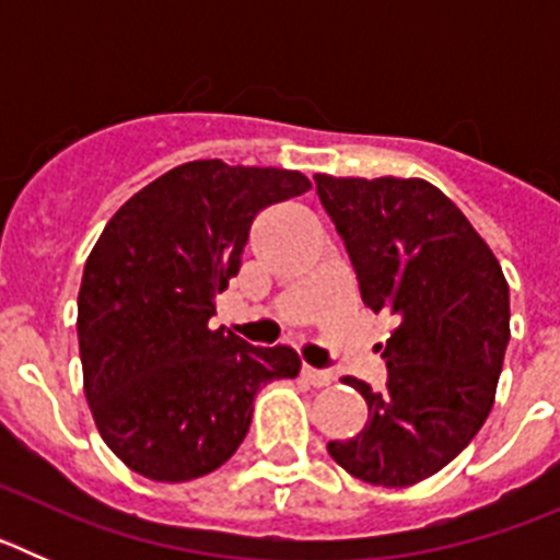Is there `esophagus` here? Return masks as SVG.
Here are the masks:
<instances>
[{
	"label": "esophagus",
	"mask_w": 560,
	"mask_h": 560,
	"mask_svg": "<svg viewBox=\"0 0 560 560\" xmlns=\"http://www.w3.org/2000/svg\"><path fill=\"white\" fill-rule=\"evenodd\" d=\"M303 378L308 384H314V387H328V384H334V373L330 370H316L308 368V364H303Z\"/></svg>",
	"instance_id": "obj_1"
}]
</instances>
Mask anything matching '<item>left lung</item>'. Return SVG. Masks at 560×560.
Here are the masks:
<instances>
[{"label": "left lung", "instance_id": "1", "mask_svg": "<svg viewBox=\"0 0 560 560\" xmlns=\"http://www.w3.org/2000/svg\"><path fill=\"white\" fill-rule=\"evenodd\" d=\"M316 196L345 241L361 303L398 316L387 387L345 378L368 400V427L330 440L355 479L407 488L438 474L482 429L511 341L502 266L452 199L423 179H334Z\"/></svg>", "mask_w": 560, "mask_h": 560}]
</instances>
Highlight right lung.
Returning <instances> with one entry per match:
<instances>
[{"instance_id":"add662e5","label":"right lung","mask_w":560,"mask_h":560,"mask_svg":"<svg viewBox=\"0 0 560 560\" xmlns=\"http://www.w3.org/2000/svg\"><path fill=\"white\" fill-rule=\"evenodd\" d=\"M303 173L196 160L133 192L83 266V393L97 432L131 471L187 482L215 471L249 432L255 395L294 378L291 348L210 330L260 210L303 196Z\"/></svg>"}]
</instances>
